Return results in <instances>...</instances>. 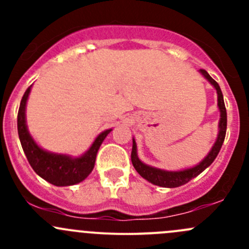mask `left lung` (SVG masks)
Wrapping results in <instances>:
<instances>
[{
    "label": "left lung",
    "mask_w": 249,
    "mask_h": 249,
    "mask_svg": "<svg viewBox=\"0 0 249 249\" xmlns=\"http://www.w3.org/2000/svg\"><path fill=\"white\" fill-rule=\"evenodd\" d=\"M200 73L202 74L211 84L213 85L215 90H217V96H218V108L220 112V119L219 124H218V136L215 140L214 144L211 148V150L208 152V154L195 166L190 167V169H184L179 170V171H167V170H161L158 169V167L149 166V165L144 164L139 159V155H137V145L136 141L132 139V152H131V162L134 165L135 170L140 173V176H142L144 179H147L148 182H150L154 185H159L162 188H177L180 185L185 184V183L189 182L190 179L195 178L196 176H199L202 171H205L213 161L217 158L218 153H219L220 148H222L223 142H224L225 134H227V109H225L224 105V99H223L222 90H220L218 83L213 79L210 74L207 73V71L205 70H200Z\"/></svg>",
    "instance_id": "obj_1"
}]
</instances>
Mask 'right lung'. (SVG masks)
<instances>
[{"label": "right lung", "instance_id": "add662e5", "mask_svg": "<svg viewBox=\"0 0 249 249\" xmlns=\"http://www.w3.org/2000/svg\"><path fill=\"white\" fill-rule=\"evenodd\" d=\"M31 87L32 85H30L25 91L18 112V134L29 164L39 177L56 187H66L80 183L91 173L97 152L112 129L102 131L92 142L91 147L80 157L74 158L67 154L48 152L37 144L27 129L25 112Z\"/></svg>", "mask_w": 249, "mask_h": 249}]
</instances>
